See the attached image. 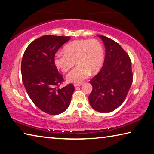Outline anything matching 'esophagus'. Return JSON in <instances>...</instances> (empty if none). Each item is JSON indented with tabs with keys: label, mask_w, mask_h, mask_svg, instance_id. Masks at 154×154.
Here are the masks:
<instances>
[{
	"label": "esophagus",
	"mask_w": 154,
	"mask_h": 154,
	"mask_svg": "<svg viewBox=\"0 0 154 154\" xmlns=\"http://www.w3.org/2000/svg\"><path fill=\"white\" fill-rule=\"evenodd\" d=\"M81 85H82V83H75V84H74V85L75 87H80Z\"/></svg>",
	"instance_id": "esophagus-1"
}]
</instances>
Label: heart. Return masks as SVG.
Returning a JSON list of instances; mask_svg holds the SVG:
<instances>
[{
    "mask_svg": "<svg viewBox=\"0 0 154 154\" xmlns=\"http://www.w3.org/2000/svg\"><path fill=\"white\" fill-rule=\"evenodd\" d=\"M105 52L103 45L98 40L82 39L67 44L64 51H58L54 58V63L58 69L66 72L78 66L67 75V82L80 83L89 76L91 72L96 73L103 66Z\"/></svg>",
    "mask_w": 154,
    "mask_h": 154,
    "instance_id": "b5f03b06",
    "label": "heart"
}]
</instances>
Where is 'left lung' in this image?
Wrapping results in <instances>:
<instances>
[{"label":"left lung","mask_w":154,"mask_h":154,"mask_svg":"<svg viewBox=\"0 0 154 154\" xmlns=\"http://www.w3.org/2000/svg\"><path fill=\"white\" fill-rule=\"evenodd\" d=\"M106 47L103 66L90 80L93 86L88 100L93 108L101 113L113 112L125 101L133 83L131 60L114 40L99 35Z\"/></svg>","instance_id":"8db88e82"}]
</instances>
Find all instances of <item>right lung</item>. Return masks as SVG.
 <instances>
[{
    "label": "right lung",
    "instance_id": "1",
    "mask_svg": "<svg viewBox=\"0 0 154 154\" xmlns=\"http://www.w3.org/2000/svg\"><path fill=\"white\" fill-rule=\"evenodd\" d=\"M70 36L45 35L26 48L21 61V76L27 93L35 106L50 115L66 111L71 101L72 84L59 88L63 78L54 63L55 53Z\"/></svg>",
    "mask_w": 154,
    "mask_h": 154
}]
</instances>
